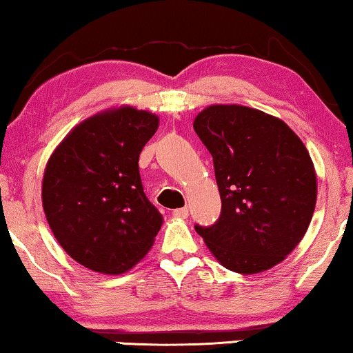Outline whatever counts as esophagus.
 <instances>
[{
    "instance_id": "obj_1",
    "label": "esophagus",
    "mask_w": 353,
    "mask_h": 353,
    "mask_svg": "<svg viewBox=\"0 0 353 353\" xmlns=\"http://www.w3.org/2000/svg\"><path fill=\"white\" fill-rule=\"evenodd\" d=\"M188 214H190L188 207H181V209L173 210V216H176V219H186Z\"/></svg>"
}]
</instances>
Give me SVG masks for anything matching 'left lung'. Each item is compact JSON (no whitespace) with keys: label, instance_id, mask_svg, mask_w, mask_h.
Here are the masks:
<instances>
[{"label":"left lung","instance_id":"1","mask_svg":"<svg viewBox=\"0 0 353 353\" xmlns=\"http://www.w3.org/2000/svg\"><path fill=\"white\" fill-rule=\"evenodd\" d=\"M194 132L212 154L221 214L196 225L231 272L273 268L296 249L316 204V175L301 138L283 120L238 104L197 114Z\"/></svg>","mask_w":353,"mask_h":353}]
</instances>
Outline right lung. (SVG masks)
Listing matches in <instances>:
<instances>
[{
    "mask_svg": "<svg viewBox=\"0 0 353 353\" xmlns=\"http://www.w3.org/2000/svg\"><path fill=\"white\" fill-rule=\"evenodd\" d=\"M157 127L146 110H105L77 125L46 163L41 199L50 228L93 272H127L161 230L162 214L144 194L138 167Z\"/></svg>",
    "mask_w": 353,
    "mask_h": 353,
    "instance_id": "1",
    "label": "right lung"
}]
</instances>
